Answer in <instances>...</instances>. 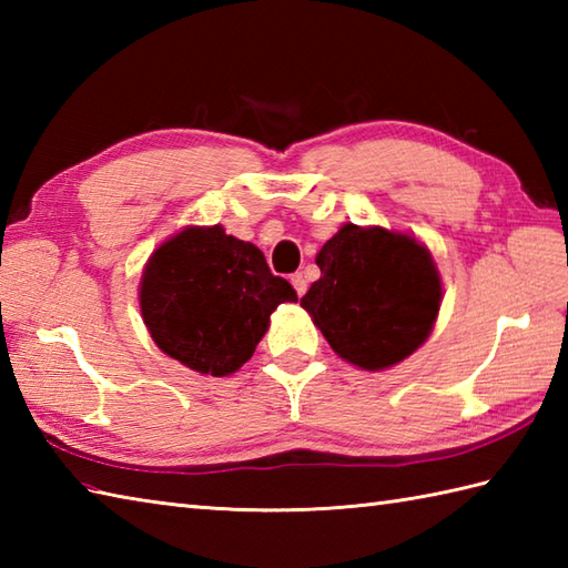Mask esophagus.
I'll use <instances>...</instances> for the list:
<instances>
[{
	"mask_svg": "<svg viewBox=\"0 0 568 568\" xmlns=\"http://www.w3.org/2000/svg\"><path fill=\"white\" fill-rule=\"evenodd\" d=\"M291 283H293V287H295L297 297H303V295H305V291H307V281H305V275H303V273H295V275H291Z\"/></svg>",
	"mask_w": 568,
	"mask_h": 568,
	"instance_id": "obj_1",
	"label": "esophagus"
}]
</instances>
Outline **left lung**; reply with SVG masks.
I'll use <instances>...</instances> for the list:
<instances>
[{"instance_id": "1", "label": "left lung", "mask_w": 568, "mask_h": 568, "mask_svg": "<svg viewBox=\"0 0 568 568\" xmlns=\"http://www.w3.org/2000/svg\"><path fill=\"white\" fill-rule=\"evenodd\" d=\"M315 263L322 275L300 305L346 364L385 371L427 342L444 293L437 263L415 234L346 222Z\"/></svg>"}]
</instances>
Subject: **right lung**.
Segmentation results:
<instances>
[{"instance_id": "1", "label": "right lung", "mask_w": 568, "mask_h": 568, "mask_svg": "<svg viewBox=\"0 0 568 568\" xmlns=\"http://www.w3.org/2000/svg\"><path fill=\"white\" fill-rule=\"evenodd\" d=\"M293 285L271 273L251 241L214 226H183L143 265L139 307L151 339L202 376H232L256 352Z\"/></svg>"}]
</instances>
